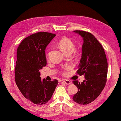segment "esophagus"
Wrapping results in <instances>:
<instances>
[{
	"mask_svg": "<svg viewBox=\"0 0 121 121\" xmlns=\"http://www.w3.org/2000/svg\"><path fill=\"white\" fill-rule=\"evenodd\" d=\"M63 82L65 83V84H70L71 83V82L70 81H69V80H67V79H64L63 80Z\"/></svg>",
	"mask_w": 121,
	"mask_h": 121,
	"instance_id": "1",
	"label": "esophagus"
}]
</instances>
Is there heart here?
Returning a JSON list of instances; mask_svg holds the SVG:
<instances>
[{"label":"heart","instance_id":"obj_1","mask_svg":"<svg viewBox=\"0 0 121 121\" xmlns=\"http://www.w3.org/2000/svg\"><path fill=\"white\" fill-rule=\"evenodd\" d=\"M58 45L65 54L68 53H72L76 49V45L74 42L67 37L61 39L58 42ZM69 68H70V66L69 65H65L64 67V70L69 69Z\"/></svg>","mask_w":121,"mask_h":121}]
</instances>
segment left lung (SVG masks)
I'll list each match as a JSON object with an SVG mask.
<instances>
[{"instance_id":"obj_1","label":"left lung","mask_w":121,"mask_h":121,"mask_svg":"<svg viewBox=\"0 0 121 121\" xmlns=\"http://www.w3.org/2000/svg\"><path fill=\"white\" fill-rule=\"evenodd\" d=\"M83 39L81 59L77 73L84 75L85 80L80 83L73 81L78 88L73 100L86 105L96 99L102 91L107 82L108 63L104 50L95 36L82 30H74Z\"/></svg>"}]
</instances>
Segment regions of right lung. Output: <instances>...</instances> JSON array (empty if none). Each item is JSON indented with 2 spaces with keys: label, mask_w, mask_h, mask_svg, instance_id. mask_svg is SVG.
<instances>
[{
  "label": "right lung",
  "mask_w": 121,
  "mask_h": 121,
  "mask_svg": "<svg viewBox=\"0 0 121 121\" xmlns=\"http://www.w3.org/2000/svg\"><path fill=\"white\" fill-rule=\"evenodd\" d=\"M55 36L50 33H36L24 39L17 49L15 82L22 95L35 104L48 102L58 84L57 79L42 81L39 71L47 65L45 48Z\"/></svg>",
  "instance_id": "add662e5"
}]
</instances>
